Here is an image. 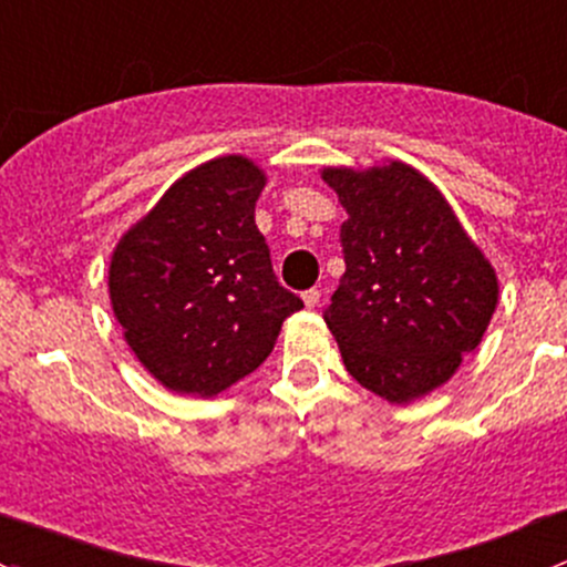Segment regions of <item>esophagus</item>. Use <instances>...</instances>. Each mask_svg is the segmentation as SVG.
I'll use <instances>...</instances> for the list:
<instances>
[{"mask_svg":"<svg viewBox=\"0 0 567 567\" xmlns=\"http://www.w3.org/2000/svg\"><path fill=\"white\" fill-rule=\"evenodd\" d=\"M319 300H322V291H319V289L302 291V302H306V308H317Z\"/></svg>","mask_w":567,"mask_h":567,"instance_id":"obj_1","label":"esophagus"}]
</instances>
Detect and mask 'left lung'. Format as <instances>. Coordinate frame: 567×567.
<instances>
[{
    "label": "left lung",
    "instance_id": "left-lung-1",
    "mask_svg": "<svg viewBox=\"0 0 567 567\" xmlns=\"http://www.w3.org/2000/svg\"><path fill=\"white\" fill-rule=\"evenodd\" d=\"M349 218L347 272L324 308L347 371L388 404L442 388L483 341L497 270L425 174L404 161L324 166Z\"/></svg>",
    "mask_w": 567,
    "mask_h": 567
}]
</instances>
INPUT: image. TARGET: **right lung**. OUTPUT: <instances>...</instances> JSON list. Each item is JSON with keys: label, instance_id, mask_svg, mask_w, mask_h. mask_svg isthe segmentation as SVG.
I'll use <instances>...</instances> for the list:
<instances>
[{"label": "right lung", "instance_id": "obj_1", "mask_svg": "<svg viewBox=\"0 0 567 567\" xmlns=\"http://www.w3.org/2000/svg\"><path fill=\"white\" fill-rule=\"evenodd\" d=\"M265 168L220 155L185 172L116 243L109 297L127 347L172 393L213 399L276 347L302 300L256 229Z\"/></svg>", "mask_w": 567, "mask_h": 567}]
</instances>
